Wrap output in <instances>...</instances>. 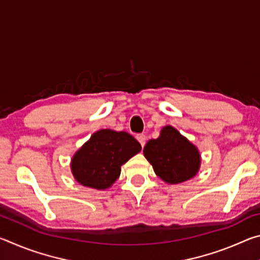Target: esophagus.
Returning <instances> with one entry per match:
<instances>
[{
  "mask_svg": "<svg viewBox=\"0 0 260 260\" xmlns=\"http://www.w3.org/2000/svg\"><path fill=\"white\" fill-rule=\"evenodd\" d=\"M136 139H138V141L141 143V146H142V148H143L144 144H146V141H147L146 135H144V134H139V135H136Z\"/></svg>",
  "mask_w": 260,
  "mask_h": 260,
  "instance_id": "esophagus-1",
  "label": "esophagus"
}]
</instances>
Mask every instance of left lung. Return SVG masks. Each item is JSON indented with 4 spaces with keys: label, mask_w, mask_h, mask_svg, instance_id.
I'll return each instance as SVG.
<instances>
[{
    "label": "left lung",
    "mask_w": 260,
    "mask_h": 260,
    "mask_svg": "<svg viewBox=\"0 0 260 260\" xmlns=\"http://www.w3.org/2000/svg\"><path fill=\"white\" fill-rule=\"evenodd\" d=\"M143 153L158 177L171 184L193 178L201 166L199 149L172 126L162 127L159 138L148 141Z\"/></svg>",
    "instance_id": "left-lung-1"
}]
</instances>
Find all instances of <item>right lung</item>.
Segmentation results:
<instances>
[{"mask_svg":"<svg viewBox=\"0 0 260 260\" xmlns=\"http://www.w3.org/2000/svg\"><path fill=\"white\" fill-rule=\"evenodd\" d=\"M141 151V144L126 132L101 129L74 153L71 171L85 187L107 189L119 178L121 165Z\"/></svg>","mask_w":260,"mask_h":260,"instance_id":"add662e5","label":"right lung"}]
</instances>
